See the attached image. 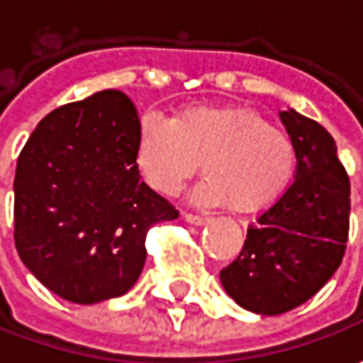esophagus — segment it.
Here are the masks:
<instances>
[{"mask_svg": "<svg viewBox=\"0 0 363 363\" xmlns=\"http://www.w3.org/2000/svg\"><path fill=\"white\" fill-rule=\"evenodd\" d=\"M184 218H186V222L196 224V226H202V224H206V222L210 220V218L200 216V214H191V212H184Z\"/></svg>", "mask_w": 363, "mask_h": 363, "instance_id": "1", "label": "esophagus"}]
</instances>
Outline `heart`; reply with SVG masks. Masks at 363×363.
<instances>
[{
    "label": "heart",
    "mask_w": 363,
    "mask_h": 363,
    "mask_svg": "<svg viewBox=\"0 0 363 363\" xmlns=\"http://www.w3.org/2000/svg\"><path fill=\"white\" fill-rule=\"evenodd\" d=\"M206 177L194 200L258 212L293 182L297 147L291 133L242 105L186 106L167 121L145 113L137 125L135 163L147 184L175 196L200 167Z\"/></svg>",
    "instance_id": "heart-1"
}]
</instances>
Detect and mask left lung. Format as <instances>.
<instances>
[{"label": "left lung", "mask_w": 363, "mask_h": 363, "mask_svg": "<svg viewBox=\"0 0 363 363\" xmlns=\"http://www.w3.org/2000/svg\"><path fill=\"white\" fill-rule=\"evenodd\" d=\"M297 147V175L246 232L220 281L246 311L281 315L309 301L342 264L350 234V177L335 139L297 111L281 113Z\"/></svg>", "instance_id": "1"}]
</instances>
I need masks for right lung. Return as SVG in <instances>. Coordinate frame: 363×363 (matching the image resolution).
Returning <instances> with one entry per match:
<instances>
[{
    "instance_id": "1",
    "label": "right lung",
    "mask_w": 363,
    "mask_h": 363,
    "mask_svg": "<svg viewBox=\"0 0 363 363\" xmlns=\"http://www.w3.org/2000/svg\"><path fill=\"white\" fill-rule=\"evenodd\" d=\"M139 115L121 91L54 108L18 157L13 240L52 293L78 305L121 297L145 264L149 228L179 216L139 179Z\"/></svg>"
}]
</instances>
